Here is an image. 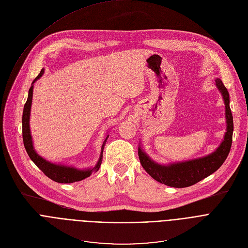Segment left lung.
Here are the masks:
<instances>
[{
    "mask_svg": "<svg viewBox=\"0 0 248 248\" xmlns=\"http://www.w3.org/2000/svg\"><path fill=\"white\" fill-rule=\"evenodd\" d=\"M217 87L221 92L225 104V118L227 128L224 140L217 150L211 155L185 162L160 166L148 157L139 147V157L144 170L160 184L171 187H187L217 171L226 159L232 143L233 119L229 107V93L221 79L217 78Z\"/></svg>",
    "mask_w": 248,
    "mask_h": 248,
    "instance_id": "1",
    "label": "left lung"
}]
</instances>
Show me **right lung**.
<instances>
[{
    "label": "right lung",
    "mask_w": 248,
    "mask_h": 248,
    "mask_svg": "<svg viewBox=\"0 0 248 248\" xmlns=\"http://www.w3.org/2000/svg\"><path fill=\"white\" fill-rule=\"evenodd\" d=\"M44 74V70L41 71V73L38 75V77L32 81V84L39 79L42 75ZM32 84L31 87L29 90V95H28V100L25 104L24 107V111H23V119H22V124H23V140H24V145L26 151L30 156V158L34 161L36 166L52 180L56 181V183L60 184H71V183H76V181H79L84 178L89 177L92 173L95 172L98 170L101 167V163L103 160V152H104V147L107 142V140L108 136H107L103 145H102V154L100 156V159H98L97 163L95 164V167L91 170H79L75 168L71 167H64V166H60V164H55L49 162L43 157H41L36 151L34 150V146H32V141H31V131H30V111H31V100H32Z\"/></svg>",
    "instance_id": "obj_1"
}]
</instances>
